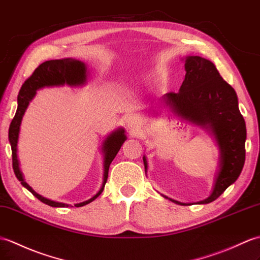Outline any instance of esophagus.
<instances>
[{
	"instance_id": "1",
	"label": "esophagus",
	"mask_w": 260,
	"mask_h": 260,
	"mask_svg": "<svg viewBox=\"0 0 260 260\" xmlns=\"http://www.w3.org/2000/svg\"><path fill=\"white\" fill-rule=\"evenodd\" d=\"M141 124V119L137 116H128L126 118V126L131 131H135L138 128V126Z\"/></svg>"
}]
</instances>
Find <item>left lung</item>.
I'll return each mask as SVG.
<instances>
[{
    "label": "left lung",
    "mask_w": 260,
    "mask_h": 260,
    "mask_svg": "<svg viewBox=\"0 0 260 260\" xmlns=\"http://www.w3.org/2000/svg\"><path fill=\"white\" fill-rule=\"evenodd\" d=\"M185 71L179 92L167 93L159 102L170 107L176 116L201 126L215 137L219 149L218 171L210 195L197 203L208 204L236 182L243 171L246 124L238 108L236 92L224 81L212 62L201 56H186ZM143 160L146 173L148 166L145 155ZM168 199L183 206L191 205Z\"/></svg>",
    "instance_id": "left-lung-1"
}]
</instances>
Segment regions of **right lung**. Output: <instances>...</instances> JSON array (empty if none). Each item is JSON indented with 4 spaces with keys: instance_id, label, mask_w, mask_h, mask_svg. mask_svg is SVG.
Masks as SVG:
<instances>
[{
    "instance_id": "obj_1",
    "label": "right lung",
    "mask_w": 260,
    "mask_h": 260,
    "mask_svg": "<svg viewBox=\"0 0 260 260\" xmlns=\"http://www.w3.org/2000/svg\"><path fill=\"white\" fill-rule=\"evenodd\" d=\"M87 68L85 63H83L75 58H62V59H51V61H46L42 63L38 69H36L33 74L29 76L27 80L24 82L22 85L19 96H17V110L15 113L14 118L12 119L10 128H9V141L12 148V161H13V170L16 178L20 180L21 184L25 187L27 190H29L32 194L40 199L42 203H44L48 206L52 207H69L70 205L64 203H58L47 199L43 196L38 194L33 188L29 186L25 179H24L23 173L20 168V161L17 158V142H19V135H20V128L21 123L25 113L26 108L39 89L43 87H52V86H82L87 82ZM126 141L125 129L119 127L116 131L112 132L108 135L104 142L102 144V152L104 156V161H103V168H104V174H103V183L101 189L96 192L92 198L88 201H85L80 204H75V207H82L84 205H87L94 199L98 198L102 191L104 190V187L106 184V180L108 177V170H110V165L115 158L118 150L122 147L123 143Z\"/></svg>"
}]
</instances>
